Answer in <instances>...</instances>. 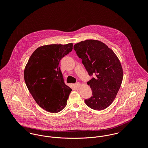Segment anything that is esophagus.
Returning <instances> with one entry per match:
<instances>
[{
  "label": "esophagus",
  "mask_w": 148,
  "mask_h": 148,
  "mask_svg": "<svg viewBox=\"0 0 148 148\" xmlns=\"http://www.w3.org/2000/svg\"><path fill=\"white\" fill-rule=\"evenodd\" d=\"M80 83H77L75 84V86L77 88H79V87L80 86Z\"/></svg>",
  "instance_id": "obj_1"
}]
</instances>
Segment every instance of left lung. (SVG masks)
Returning a JSON list of instances; mask_svg holds the SVG:
<instances>
[{"mask_svg": "<svg viewBox=\"0 0 148 148\" xmlns=\"http://www.w3.org/2000/svg\"><path fill=\"white\" fill-rule=\"evenodd\" d=\"M77 56L89 75L95 77L87 82L92 96L85 100L92 109H105L113 103L123 77L121 65L114 52L106 44L97 40H86L74 45Z\"/></svg>", "mask_w": 148, "mask_h": 148, "instance_id": "obj_1", "label": "left lung"}]
</instances>
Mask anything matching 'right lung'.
Listing matches in <instances>:
<instances>
[{
	"label": "right lung",
	"mask_w": 148,
	"mask_h": 148,
	"mask_svg": "<svg viewBox=\"0 0 148 148\" xmlns=\"http://www.w3.org/2000/svg\"><path fill=\"white\" fill-rule=\"evenodd\" d=\"M73 49V43L38 48L24 69V80L36 103L50 113H58L67 104L72 89L65 84L59 62Z\"/></svg>",
	"instance_id": "obj_1"
}]
</instances>
